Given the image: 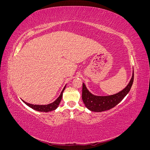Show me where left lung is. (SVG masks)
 I'll return each instance as SVG.
<instances>
[{"instance_id":"left-lung-1","label":"left lung","mask_w":150,"mask_h":150,"mask_svg":"<svg viewBox=\"0 0 150 150\" xmlns=\"http://www.w3.org/2000/svg\"><path fill=\"white\" fill-rule=\"evenodd\" d=\"M134 79V71L129 83L119 93L110 96H97L91 93L83 83L82 99L85 106L93 112H103L116 106L128 94Z\"/></svg>"}]
</instances>
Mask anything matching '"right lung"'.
Instances as JSON below:
<instances>
[{"instance_id":"obj_1","label":"right lung","mask_w":150,"mask_h":150,"mask_svg":"<svg viewBox=\"0 0 150 150\" xmlns=\"http://www.w3.org/2000/svg\"><path fill=\"white\" fill-rule=\"evenodd\" d=\"M66 86H64V88H63L62 91L59 95V96L54 102L50 103V104H44V105H40V104H30V103H27L22 99H21V100L23 101L27 106H28L29 107H30L32 109H33V110H34L35 111H40V112H47L49 111H54V110H56V109L58 108L59 105V103H61V101L62 98L63 92H64V91L66 88Z\"/></svg>"}]
</instances>
